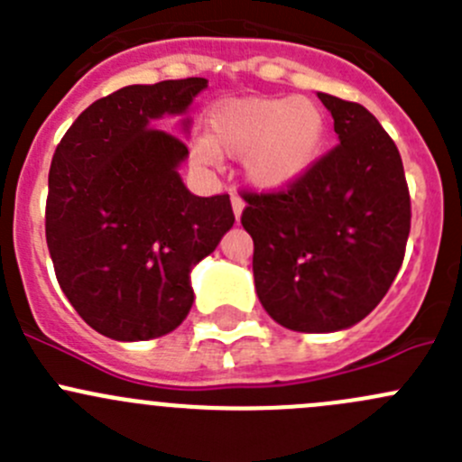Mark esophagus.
<instances>
[{
	"label": "esophagus",
	"mask_w": 462,
	"mask_h": 462,
	"mask_svg": "<svg viewBox=\"0 0 462 462\" xmlns=\"http://www.w3.org/2000/svg\"><path fill=\"white\" fill-rule=\"evenodd\" d=\"M244 208H245V201L241 197H232V209H235V217H236V221H239L241 218V212H244Z\"/></svg>",
	"instance_id": "esophagus-1"
}]
</instances>
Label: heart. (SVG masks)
<instances>
[{
	"mask_svg": "<svg viewBox=\"0 0 462 462\" xmlns=\"http://www.w3.org/2000/svg\"><path fill=\"white\" fill-rule=\"evenodd\" d=\"M326 138L324 111L309 97H239L209 114V141L197 158L244 156V174L257 189H286L318 162Z\"/></svg>",
	"mask_w": 462,
	"mask_h": 462,
	"instance_id": "obj_1",
	"label": "heart"
}]
</instances>
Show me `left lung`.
I'll return each mask as SVG.
<instances>
[{"label":"left lung","mask_w":462,"mask_h":462,"mask_svg":"<svg viewBox=\"0 0 462 462\" xmlns=\"http://www.w3.org/2000/svg\"><path fill=\"white\" fill-rule=\"evenodd\" d=\"M339 143L295 185L245 194L241 226L254 241L261 306L300 333L365 319L393 283L411 227L402 158L375 116L318 93Z\"/></svg>","instance_id":"left-lung-1"}]
</instances>
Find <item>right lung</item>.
Masks as SVG:
<instances>
[{
    "instance_id": "1",
    "label": "right lung",
    "mask_w": 462,
    "mask_h": 462,
    "mask_svg": "<svg viewBox=\"0 0 462 462\" xmlns=\"http://www.w3.org/2000/svg\"><path fill=\"white\" fill-rule=\"evenodd\" d=\"M205 87L185 78L118 88L87 106L53 153L46 245L67 300L105 337L171 333L192 309L189 273L235 223L227 194L185 188L188 144L153 127Z\"/></svg>"
}]
</instances>
